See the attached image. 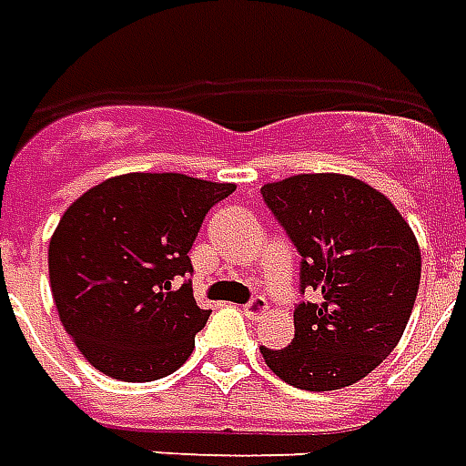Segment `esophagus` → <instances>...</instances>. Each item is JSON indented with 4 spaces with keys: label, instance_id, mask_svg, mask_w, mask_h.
I'll return each mask as SVG.
<instances>
[{
    "label": "esophagus",
    "instance_id": "esophagus-1",
    "mask_svg": "<svg viewBox=\"0 0 466 466\" xmlns=\"http://www.w3.org/2000/svg\"><path fill=\"white\" fill-rule=\"evenodd\" d=\"M267 309H269V307H267V299H264V297H252L249 302L244 304V317H247V319H252V322H257Z\"/></svg>",
    "mask_w": 466,
    "mask_h": 466
}]
</instances>
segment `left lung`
<instances>
[{"label": "left lung", "instance_id": "left-lung-1", "mask_svg": "<svg viewBox=\"0 0 466 466\" xmlns=\"http://www.w3.org/2000/svg\"><path fill=\"white\" fill-rule=\"evenodd\" d=\"M264 204L302 257L294 339L259 347L292 387L329 391L364 380L404 334L421 277L420 244L397 207L347 174L264 184Z\"/></svg>", "mask_w": 466, "mask_h": 466}]
</instances>
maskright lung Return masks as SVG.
<instances>
[{"instance_id": "right-lung-1", "label": "right lung", "mask_w": 466, "mask_h": 466, "mask_svg": "<svg viewBox=\"0 0 466 466\" xmlns=\"http://www.w3.org/2000/svg\"><path fill=\"white\" fill-rule=\"evenodd\" d=\"M232 192L234 184L187 174L134 172L66 209L49 242V284L66 334L95 370L154 381L189 360L212 314L194 302L189 249L207 212Z\"/></svg>"}]
</instances>
